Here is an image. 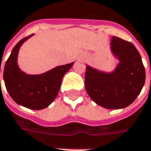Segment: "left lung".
Returning <instances> with one entry per match:
<instances>
[{
	"label": "left lung",
	"mask_w": 151,
	"mask_h": 151,
	"mask_svg": "<svg viewBox=\"0 0 151 151\" xmlns=\"http://www.w3.org/2000/svg\"><path fill=\"white\" fill-rule=\"evenodd\" d=\"M111 49L119 60L116 69L106 73L87 66L85 88L97 104L118 109L135 100L145 84V70L140 54L130 42L113 37Z\"/></svg>",
	"instance_id": "8db88e82"
}]
</instances>
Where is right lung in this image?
<instances>
[{"label":"right lung","mask_w":151,"mask_h":151,"mask_svg":"<svg viewBox=\"0 0 151 151\" xmlns=\"http://www.w3.org/2000/svg\"><path fill=\"white\" fill-rule=\"evenodd\" d=\"M32 36L24 37L14 47L5 64L3 78L6 90L17 104L39 110L47 108L54 100L59 91L63 77L74 63L56 67L39 75L26 74L20 70L17 60L20 47Z\"/></svg>","instance_id":"obj_1"}]
</instances>
